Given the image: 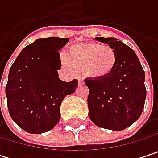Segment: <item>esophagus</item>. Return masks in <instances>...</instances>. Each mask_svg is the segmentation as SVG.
Segmentation results:
<instances>
[{"label":"esophagus","mask_w":158,"mask_h":158,"mask_svg":"<svg viewBox=\"0 0 158 158\" xmlns=\"http://www.w3.org/2000/svg\"><path fill=\"white\" fill-rule=\"evenodd\" d=\"M78 81H79V85H81V84H83V83H84V81H83V79H81V78H79V79H78Z\"/></svg>","instance_id":"1"}]
</instances>
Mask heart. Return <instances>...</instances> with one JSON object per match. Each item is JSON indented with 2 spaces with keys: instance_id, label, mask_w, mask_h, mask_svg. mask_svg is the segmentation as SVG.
<instances>
[{
  "instance_id": "1",
  "label": "heart",
  "mask_w": 158,
  "mask_h": 158,
  "mask_svg": "<svg viewBox=\"0 0 158 158\" xmlns=\"http://www.w3.org/2000/svg\"><path fill=\"white\" fill-rule=\"evenodd\" d=\"M116 62V53L112 48L93 42L75 44L61 56V64L66 69L83 70L92 79H102L110 75Z\"/></svg>"
}]
</instances>
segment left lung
Masks as SVG:
<instances>
[{
  "label": "left lung",
  "instance_id": "left-lung-1",
  "mask_svg": "<svg viewBox=\"0 0 158 158\" xmlns=\"http://www.w3.org/2000/svg\"><path fill=\"white\" fill-rule=\"evenodd\" d=\"M95 40L109 45L117 62L107 77L85 79L89 89V117L99 127L121 131L141 116L146 97L144 71L135 51L122 41L114 37Z\"/></svg>",
  "mask_w": 158,
  "mask_h": 158
}]
</instances>
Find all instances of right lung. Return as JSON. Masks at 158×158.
<instances>
[{
  "label": "right lung",
  "mask_w": 158,
  "mask_h": 158,
  "mask_svg": "<svg viewBox=\"0 0 158 158\" xmlns=\"http://www.w3.org/2000/svg\"><path fill=\"white\" fill-rule=\"evenodd\" d=\"M69 38H38L23 48L12 65L5 88L9 113L18 126L30 134L53 129L60 119V105L75 92L78 80L58 77V51ZM1 82V80H0Z\"/></svg>",
  "instance_id": "obj_1"
}]
</instances>
